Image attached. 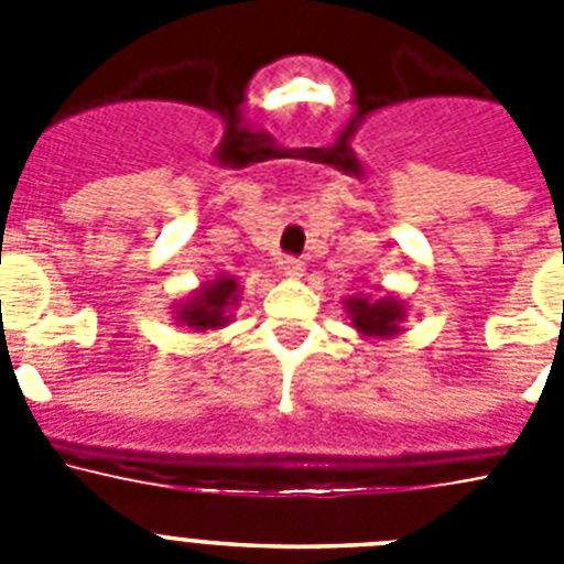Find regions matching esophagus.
<instances>
[{"instance_id": "34e87169", "label": "esophagus", "mask_w": 564, "mask_h": 564, "mask_svg": "<svg viewBox=\"0 0 564 564\" xmlns=\"http://www.w3.org/2000/svg\"><path fill=\"white\" fill-rule=\"evenodd\" d=\"M279 268H282V273H285L288 279H302L305 276V262L296 257H285L279 259Z\"/></svg>"}]
</instances>
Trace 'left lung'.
I'll return each instance as SVG.
<instances>
[{"label": "left lung", "instance_id": "1", "mask_svg": "<svg viewBox=\"0 0 564 564\" xmlns=\"http://www.w3.org/2000/svg\"><path fill=\"white\" fill-rule=\"evenodd\" d=\"M344 313L350 318V325L361 333L364 338H395L403 333L406 322V302L398 299L395 293H352L344 299Z\"/></svg>", "mask_w": 564, "mask_h": 564}]
</instances>
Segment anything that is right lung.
Returning <instances> with one entry per match:
<instances>
[{
    "instance_id": "1",
    "label": "right lung",
    "mask_w": 564,
    "mask_h": 564,
    "mask_svg": "<svg viewBox=\"0 0 564 564\" xmlns=\"http://www.w3.org/2000/svg\"><path fill=\"white\" fill-rule=\"evenodd\" d=\"M239 299H242V288L237 285V279L217 273L174 305V325L192 327L197 333L223 330L234 322V307L239 305Z\"/></svg>"
}]
</instances>
